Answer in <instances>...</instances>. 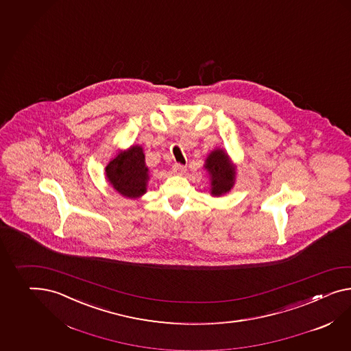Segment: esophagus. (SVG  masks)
Wrapping results in <instances>:
<instances>
[{"instance_id":"34e87169","label":"esophagus","mask_w":351,"mask_h":351,"mask_svg":"<svg viewBox=\"0 0 351 351\" xmlns=\"http://www.w3.org/2000/svg\"><path fill=\"white\" fill-rule=\"evenodd\" d=\"M173 171H174V174H177V176H182V174L186 173V167L182 165V164H174V165H173Z\"/></svg>"}]
</instances>
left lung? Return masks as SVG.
Returning a JSON list of instances; mask_svg holds the SVG:
<instances>
[{
    "instance_id": "obj_1",
    "label": "left lung",
    "mask_w": 351,
    "mask_h": 351,
    "mask_svg": "<svg viewBox=\"0 0 351 351\" xmlns=\"http://www.w3.org/2000/svg\"><path fill=\"white\" fill-rule=\"evenodd\" d=\"M204 167L210 176L213 196H223L233 189L235 165L223 149H215L208 154Z\"/></svg>"
}]
</instances>
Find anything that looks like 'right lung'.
Segmentation results:
<instances>
[{
	"label": "right lung",
	"mask_w": 351,
	"mask_h": 351,
	"mask_svg": "<svg viewBox=\"0 0 351 351\" xmlns=\"http://www.w3.org/2000/svg\"><path fill=\"white\" fill-rule=\"evenodd\" d=\"M106 176L113 189L128 198L141 197L146 192L149 168L144 149L138 145L119 153L106 167Z\"/></svg>",
	"instance_id": "right-lung-1"
}]
</instances>
